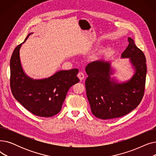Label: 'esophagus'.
Here are the masks:
<instances>
[{
	"instance_id": "esophagus-1",
	"label": "esophagus",
	"mask_w": 156,
	"mask_h": 156,
	"mask_svg": "<svg viewBox=\"0 0 156 156\" xmlns=\"http://www.w3.org/2000/svg\"><path fill=\"white\" fill-rule=\"evenodd\" d=\"M77 76H78V78H79L81 81V80H83L84 79V77H85L84 74H83L82 72H79Z\"/></svg>"
}]
</instances>
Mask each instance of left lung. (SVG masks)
Listing matches in <instances>:
<instances>
[{"mask_svg":"<svg viewBox=\"0 0 156 156\" xmlns=\"http://www.w3.org/2000/svg\"><path fill=\"white\" fill-rule=\"evenodd\" d=\"M128 45L121 59H129L133 74L129 80L119 81L111 77L116 70L111 62L100 59L87 65V97L94 115L109 119L123 116L135 109L144 94L147 74L146 59L143 52L128 38Z\"/></svg>","mask_w":156,"mask_h":156,"instance_id":"1","label":"left lung"}]
</instances>
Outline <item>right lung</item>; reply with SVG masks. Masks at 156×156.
Listing matches in <instances>:
<instances>
[{"label":"right lung","mask_w":156,"mask_h":156,"mask_svg":"<svg viewBox=\"0 0 156 156\" xmlns=\"http://www.w3.org/2000/svg\"><path fill=\"white\" fill-rule=\"evenodd\" d=\"M24 42L16 47L10 61L11 88L13 96L23 107L40 117H51L61 109L69 88L80 81L78 69L61 70L51 76L34 79L22 67L20 51Z\"/></svg>","instance_id":"1"}]
</instances>
